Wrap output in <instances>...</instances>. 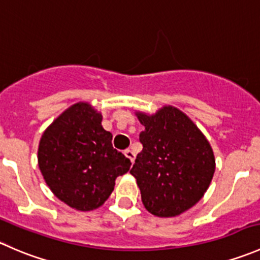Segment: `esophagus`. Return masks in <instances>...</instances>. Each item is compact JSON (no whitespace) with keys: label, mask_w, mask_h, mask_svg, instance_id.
Returning a JSON list of instances; mask_svg holds the SVG:
<instances>
[{"label":"esophagus","mask_w":260,"mask_h":260,"mask_svg":"<svg viewBox=\"0 0 260 260\" xmlns=\"http://www.w3.org/2000/svg\"><path fill=\"white\" fill-rule=\"evenodd\" d=\"M124 154H125V156H126V158L130 159L131 163H134V160H135V153H134L133 150H130V149H126V150L124 151Z\"/></svg>","instance_id":"esophagus-1"}]
</instances>
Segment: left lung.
Segmentation results:
<instances>
[{
  "instance_id": "obj_1",
  "label": "left lung",
  "mask_w": 260,
  "mask_h": 260,
  "mask_svg": "<svg viewBox=\"0 0 260 260\" xmlns=\"http://www.w3.org/2000/svg\"><path fill=\"white\" fill-rule=\"evenodd\" d=\"M145 129L143 150L130 173L150 214L176 217L204 197L214 177L215 155L197 125L177 107L166 105L155 114L136 111Z\"/></svg>"
}]
</instances>
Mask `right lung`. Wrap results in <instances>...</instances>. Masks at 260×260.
Returning a JSON list of instances; mask_svg holds the SVG:
<instances>
[{
  "instance_id": "1",
  "label": "right lung",
  "mask_w": 260,
  "mask_h": 260,
  "mask_svg": "<svg viewBox=\"0 0 260 260\" xmlns=\"http://www.w3.org/2000/svg\"><path fill=\"white\" fill-rule=\"evenodd\" d=\"M102 114L88 102L61 112L43 133L38 164L56 199L78 211L105 204L119 176L131 161L112 146V134L102 127Z\"/></svg>"
}]
</instances>
